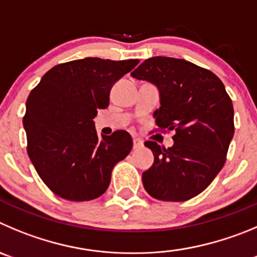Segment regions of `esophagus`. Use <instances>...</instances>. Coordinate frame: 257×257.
I'll return each mask as SVG.
<instances>
[{
    "label": "esophagus",
    "instance_id": "1",
    "mask_svg": "<svg viewBox=\"0 0 257 257\" xmlns=\"http://www.w3.org/2000/svg\"><path fill=\"white\" fill-rule=\"evenodd\" d=\"M143 147V141L140 138H134L133 140V148L134 150H138V148Z\"/></svg>",
    "mask_w": 257,
    "mask_h": 257
}]
</instances>
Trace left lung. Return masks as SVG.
Segmentation results:
<instances>
[{"label": "left lung", "instance_id": "1", "mask_svg": "<svg viewBox=\"0 0 257 257\" xmlns=\"http://www.w3.org/2000/svg\"><path fill=\"white\" fill-rule=\"evenodd\" d=\"M131 74L158 88L156 124L175 132L167 150L145 143L155 162L143 172V186L158 200H189L209 186L226 162L234 133L232 100L213 72L185 59L152 57Z\"/></svg>", "mask_w": 257, "mask_h": 257}]
</instances>
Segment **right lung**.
I'll list each match as a JSON object with an SVG mask.
<instances>
[{
  "label": "right lung",
  "instance_id": "obj_1",
  "mask_svg": "<svg viewBox=\"0 0 257 257\" xmlns=\"http://www.w3.org/2000/svg\"><path fill=\"white\" fill-rule=\"evenodd\" d=\"M138 59L83 58L47 72L26 100L28 155L45 185L61 198L86 201L109 188L111 171L133 147L125 131L97 137L93 117L109 106L112 85Z\"/></svg>",
  "mask_w": 257,
  "mask_h": 257
}]
</instances>
